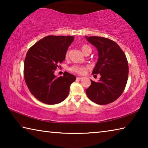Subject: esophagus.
I'll return each mask as SVG.
<instances>
[{
    "mask_svg": "<svg viewBox=\"0 0 148 148\" xmlns=\"http://www.w3.org/2000/svg\"><path fill=\"white\" fill-rule=\"evenodd\" d=\"M82 79H83V77H76V79H77V80H81Z\"/></svg>",
    "mask_w": 148,
    "mask_h": 148,
    "instance_id": "34e87169",
    "label": "esophagus"
}]
</instances>
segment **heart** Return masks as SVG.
Returning a JSON list of instances; mask_svg holds the SVG:
<instances>
[{
	"instance_id": "heart-1",
	"label": "heart",
	"mask_w": 148,
	"mask_h": 148,
	"mask_svg": "<svg viewBox=\"0 0 148 148\" xmlns=\"http://www.w3.org/2000/svg\"><path fill=\"white\" fill-rule=\"evenodd\" d=\"M82 50L84 53H86L87 51H91V47L88 46V45L86 44V45H84V46H82ZM69 50H67L66 52V54H65V57H66V58H67V57H69ZM88 69H89V67L87 66H82V65L74 64V65H73V66H72L71 68H70V70H71V71L74 72V73H76V74H79V75H82V74H84L85 73H86Z\"/></svg>"
}]
</instances>
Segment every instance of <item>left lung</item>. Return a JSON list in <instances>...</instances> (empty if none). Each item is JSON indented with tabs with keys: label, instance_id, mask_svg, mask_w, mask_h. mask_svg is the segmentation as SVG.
Here are the masks:
<instances>
[{
	"label": "left lung",
	"instance_id": "8db88e82",
	"mask_svg": "<svg viewBox=\"0 0 148 148\" xmlns=\"http://www.w3.org/2000/svg\"><path fill=\"white\" fill-rule=\"evenodd\" d=\"M87 41L96 47L99 59L92 74L101 75L98 82L91 80L86 94L97 104H108L121 96L126 86L129 65L124 52L114 41L104 37L86 36Z\"/></svg>",
	"mask_w": 148,
	"mask_h": 148
}]
</instances>
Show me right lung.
Returning <instances> with one entry per match:
<instances>
[{
  "label": "right lung",
  "instance_id": "right-lung-1",
  "mask_svg": "<svg viewBox=\"0 0 148 148\" xmlns=\"http://www.w3.org/2000/svg\"><path fill=\"white\" fill-rule=\"evenodd\" d=\"M71 36H47L27 51L24 62V78L32 95L43 103L56 104L68 97L70 86L76 76L64 72L57 77L54 72L64 61Z\"/></svg>",
  "mask_w": 148,
  "mask_h": 148
}]
</instances>
